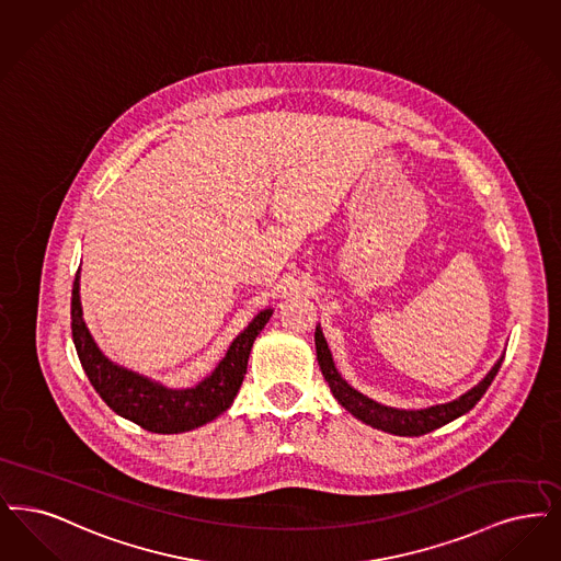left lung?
Returning <instances> with one entry per match:
<instances>
[{"label": "left lung", "mask_w": 561, "mask_h": 561, "mask_svg": "<svg viewBox=\"0 0 561 561\" xmlns=\"http://www.w3.org/2000/svg\"><path fill=\"white\" fill-rule=\"evenodd\" d=\"M314 343H317L318 366H320V370L324 375V381L329 383V388L333 391L335 400L342 404L347 413L354 414L358 421H363V423L375 427V430L393 434V436H423V434H430V432L438 430L442 425H446V423L463 416L465 413H469L480 402V398L486 393L492 379L496 377L499 368L503 365V358H505V354H503L494 363V366L488 370L486 377L478 386H473L471 390L461 393L459 398H455L450 402H444V404L427 407V409H416V411L409 409L407 411V409L386 407V404L368 398L365 393L354 390L343 379L342 373L337 370L335 360H333V354L329 350V343H327L324 335H322L320 324H318L317 333H314Z\"/></svg>", "instance_id": "left-lung-1"}]
</instances>
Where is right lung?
Listing matches in <instances>:
<instances>
[{
  "instance_id": "1",
  "label": "right lung",
  "mask_w": 561,
  "mask_h": 561,
  "mask_svg": "<svg viewBox=\"0 0 561 561\" xmlns=\"http://www.w3.org/2000/svg\"><path fill=\"white\" fill-rule=\"evenodd\" d=\"M79 280L81 268L75 274L71 299L75 350L90 383L106 407L152 434H184L214 421L230 409L241 390L253 342L274 314L272 308H264L251 318V322L228 345L218 366L205 379L193 388H170L147 375L117 365L100 350L83 320Z\"/></svg>"
}]
</instances>
